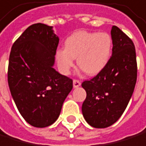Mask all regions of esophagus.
<instances>
[{
  "label": "esophagus",
  "instance_id": "esophagus-1",
  "mask_svg": "<svg viewBox=\"0 0 146 146\" xmlns=\"http://www.w3.org/2000/svg\"><path fill=\"white\" fill-rule=\"evenodd\" d=\"M81 85V81L78 79H74L73 80V86L74 87H78Z\"/></svg>",
  "mask_w": 146,
  "mask_h": 146
}]
</instances>
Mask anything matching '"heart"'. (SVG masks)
Returning a JSON list of instances; mask_svg holds the SVG:
<instances>
[{"instance_id": "obj_1", "label": "heart", "mask_w": 146, "mask_h": 146, "mask_svg": "<svg viewBox=\"0 0 146 146\" xmlns=\"http://www.w3.org/2000/svg\"><path fill=\"white\" fill-rule=\"evenodd\" d=\"M112 39L106 33L79 31L65 42V49L56 52V61L60 70L68 74L77 58L78 67L86 74L94 76L101 72L110 60Z\"/></svg>"}]
</instances>
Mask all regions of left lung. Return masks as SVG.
Segmentation results:
<instances>
[{
  "label": "left lung",
  "instance_id": "8db88e82",
  "mask_svg": "<svg viewBox=\"0 0 146 146\" xmlns=\"http://www.w3.org/2000/svg\"><path fill=\"white\" fill-rule=\"evenodd\" d=\"M112 55L96 76L82 83L86 92L82 112L87 123L96 128L111 126L124 112L137 78V63L133 41L120 29L111 27Z\"/></svg>",
  "mask_w": 146,
  "mask_h": 146
}]
</instances>
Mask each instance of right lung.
<instances>
[{
  "label": "right lung",
  "instance_id": "add662e5",
  "mask_svg": "<svg viewBox=\"0 0 146 146\" xmlns=\"http://www.w3.org/2000/svg\"><path fill=\"white\" fill-rule=\"evenodd\" d=\"M59 37L52 27L29 26L12 45L8 84L19 111L35 127H45L59 118L73 81L52 68Z\"/></svg>",
  "mask_w": 146,
  "mask_h": 146
}]
</instances>
